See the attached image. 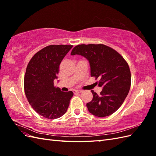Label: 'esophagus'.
I'll return each mask as SVG.
<instances>
[{"instance_id":"obj_1","label":"esophagus","mask_w":156,"mask_h":156,"mask_svg":"<svg viewBox=\"0 0 156 156\" xmlns=\"http://www.w3.org/2000/svg\"><path fill=\"white\" fill-rule=\"evenodd\" d=\"M74 93H81V92H82V90H74Z\"/></svg>"}]
</instances>
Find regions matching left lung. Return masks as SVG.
<instances>
[{
  "instance_id": "left-lung-1",
  "label": "left lung",
  "mask_w": 156,
  "mask_h": 156,
  "mask_svg": "<svg viewBox=\"0 0 156 156\" xmlns=\"http://www.w3.org/2000/svg\"><path fill=\"white\" fill-rule=\"evenodd\" d=\"M71 55H80L88 60L90 75L98 78L100 95L92 90L93 98L86 104L88 111L97 117L108 116L122 106L131 86L128 63L120 54L104 44H80L72 49Z\"/></svg>"
}]
</instances>
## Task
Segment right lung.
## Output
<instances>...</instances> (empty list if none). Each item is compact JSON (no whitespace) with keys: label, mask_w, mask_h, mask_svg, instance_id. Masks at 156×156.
<instances>
[{"label":"right lung","mask_w":156,"mask_h":156,"mask_svg":"<svg viewBox=\"0 0 156 156\" xmlns=\"http://www.w3.org/2000/svg\"><path fill=\"white\" fill-rule=\"evenodd\" d=\"M72 45H50L36 53L24 75V92L29 104L42 116L58 118L66 113L73 92L54 86L60 64Z\"/></svg>","instance_id":"right-lung-1"}]
</instances>
